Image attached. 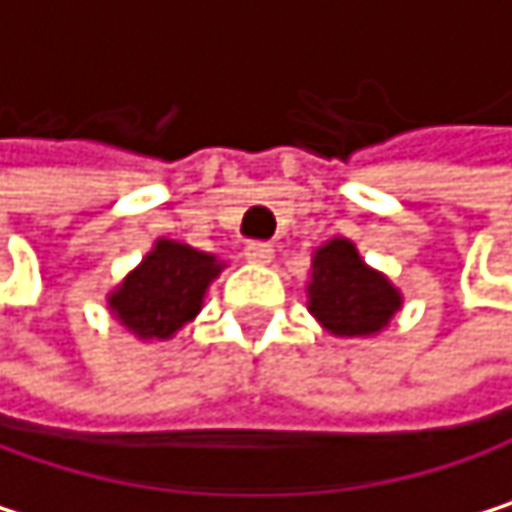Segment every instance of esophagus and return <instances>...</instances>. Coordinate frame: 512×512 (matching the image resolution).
<instances>
[{"instance_id": "esophagus-1", "label": "esophagus", "mask_w": 512, "mask_h": 512, "mask_svg": "<svg viewBox=\"0 0 512 512\" xmlns=\"http://www.w3.org/2000/svg\"><path fill=\"white\" fill-rule=\"evenodd\" d=\"M244 256H247V262L265 265V262H271L274 250H271V244H265V241H250V244L244 247Z\"/></svg>"}]
</instances>
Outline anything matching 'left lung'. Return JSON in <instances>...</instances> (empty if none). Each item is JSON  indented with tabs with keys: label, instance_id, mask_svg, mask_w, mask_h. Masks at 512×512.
I'll use <instances>...</instances> for the list:
<instances>
[{
	"label": "left lung",
	"instance_id": "obj_1",
	"mask_svg": "<svg viewBox=\"0 0 512 512\" xmlns=\"http://www.w3.org/2000/svg\"><path fill=\"white\" fill-rule=\"evenodd\" d=\"M311 314L336 336H369L400 308L397 290L378 271L366 268L351 241H329L314 256L308 284Z\"/></svg>",
	"mask_w": 512,
	"mask_h": 512
}]
</instances>
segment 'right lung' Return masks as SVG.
Masks as SVG:
<instances>
[{
    "label": "right lung",
    "instance_id": "obj_1",
    "mask_svg": "<svg viewBox=\"0 0 512 512\" xmlns=\"http://www.w3.org/2000/svg\"><path fill=\"white\" fill-rule=\"evenodd\" d=\"M219 262L186 244L158 241L143 265L112 293L115 317L140 339H167L198 311Z\"/></svg>",
    "mask_w": 512,
    "mask_h": 512
}]
</instances>
